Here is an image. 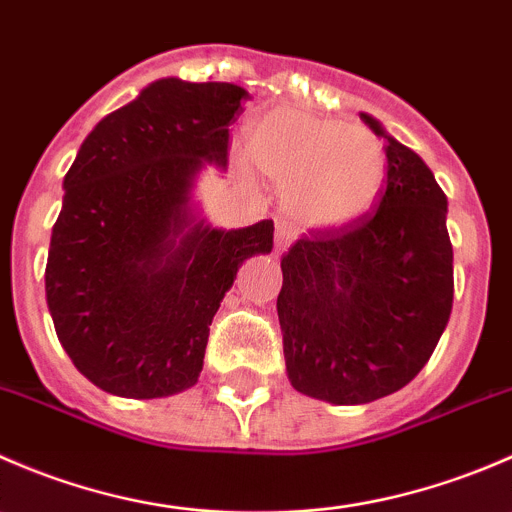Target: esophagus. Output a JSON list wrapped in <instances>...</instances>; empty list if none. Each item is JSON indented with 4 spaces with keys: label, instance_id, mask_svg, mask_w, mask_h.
Here are the masks:
<instances>
[{
    "label": "esophagus",
    "instance_id": "esophagus-1",
    "mask_svg": "<svg viewBox=\"0 0 512 512\" xmlns=\"http://www.w3.org/2000/svg\"><path fill=\"white\" fill-rule=\"evenodd\" d=\"M292 245V230L285 223H277V230H275V252L277 255H282V252H287V247Z\"/></svg>",
    "mask_w": 512,
    "mask_h": 512
}]
</instances>
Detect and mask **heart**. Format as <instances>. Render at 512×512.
I'll list each match as a JSON object with an SVG mask.
<instances>
[{"mask_svg":"<svg viewBox=\"0 0 512 512\" xmlns=\"http://www.w3.org/2000/svg\"><path fill=\"white\" fill-rule=\"evenodd\" d=\"M247 158L282 190L287 213L312 230L364 220L389 175L386 148L371 128L297 106H275L252 123Z\"/></svg>","mask_w":512,"mask_h":512,"instance_id":"1","label":"heart"}]
</instances>
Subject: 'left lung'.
I'll list each match as a JSON object with an SVG mask.
<instances>
[{
	"mask_svg": "<svg viewBox=\"0 0 512 512\" xmlns=\"http://www.w3.org/2000/svg\"><path fill=\"white\" fill-rule=\"evenodd\" d=\"M361 121L386 141L379 208L294 242L277 297L289 384L337 406L404 389L431 359L453 307L446 195L418 153L369 113Z\"/></svg>",
	"mask_w": 512,
	"mask_h": 512,
	"instance_id": "1",
	"label": "left lung"
}]
</instances>
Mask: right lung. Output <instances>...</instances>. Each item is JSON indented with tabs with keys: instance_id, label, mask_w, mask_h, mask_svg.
<instances>
[{
	"instance_id": "1",
	"label": "right lung",
	"mask_w": 512,
	"mask_h": 512,
	"mask_svg": "<svg viewBox=\"0 0 512 512\" xmlns=\"http://www.w3.org/2000/svg\"><path fill=\"white\" fill-rule=\"evenodd\" d=\"M242 86L148 84L84 138L64 175L46 304L76 369L123 399L198 384L210 322L242 262L272 252V220L208 223L198 180L225 170Z\"/></svg>"
}]
</instances>
